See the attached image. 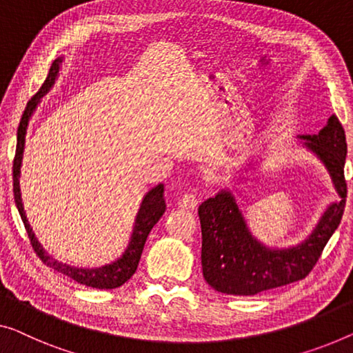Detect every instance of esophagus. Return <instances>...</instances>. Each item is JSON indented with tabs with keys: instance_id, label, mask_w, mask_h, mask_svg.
<instances>
[{
	"instance_id": "obj_1",
	"label": "esophagus",
	"mask_w": 353,
	"mask_h": 353,
	"mask_svg": "<svg viewBox=\"0 0 353 353\" xmlns=\"http://www.w3.org/2000/svg\"><path fill=\"white\" fill-rule=\"evenodd\" d=\"M198 203H199V201H198L196 194L185 193V194H183V196L177 201V206L181 208V209H185V210H193V209L198 208Z\"/></svg>"
}]
</instances>
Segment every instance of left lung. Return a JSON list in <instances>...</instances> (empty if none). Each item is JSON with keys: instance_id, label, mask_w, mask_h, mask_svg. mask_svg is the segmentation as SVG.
Segmentation results:
<instances>
[{"instance_id": "1", "label": "left lung", "mask_w": 353, "mask_h": 353, "mask_svg": "<svg viewBox=\"0 0 353 353\" xmlns=\"http://www.w3.org/2000/svg\"><path fill=\"white\" fill-rule=\"evenodd\" d=\"M327 166L341 199L331 204L312 234L292 249H268L247 230L243 214L230 192H220L198 209L201 222L203 276L210 287L227 294H256L301 281L312 271L325 245L343 219L347 183L345 133L333 114L319 134L301 136Z\"/></svg>"}]
</instances>
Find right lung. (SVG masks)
I'll use <instances>...</instances> for the list:
<instances>
[{
  "instance_id": "right-lung-1",
  "label": "right lung",
  "mask_w": 353,
  "mask_h": 353,
  "mask_svg": "<svg viewBox=\"0 0 353 353\" xmlns=\"http://www.w3.org/2000/svg\"><path fill=\"white\" fill-rule=\"evenodd\" d=\"M61 59L55 60L52 63L49 76L46 77L44 83L38 90V93L33 94L31 99L26 104L23 110L22 120H20L19 130H17V149H15V157H14V165H12V181H14V199L15 204H17L19 214L22 217V222L25 225L26 233H28L30 243L33 245L36 255L39 256L44 265H47L52 270L61 272L68 277H71L72 281H76L82 285L93 287V288H117L128 281V279L134 274L136 270H138L141 255H143L144 244L147 241V236H149L150 230L154 228V225L159 222L160 217L165 214L166 204H165V187L163 183L152 188V190L145 194L143 199V204H141V209L138 212V217H136L134 222V230L133 236H131L128 249L125 250V254L120 256L117 261L110 263V265L94 268V270H85V268H74L70 265H65V263H60L54 259H50V255L46 254V250L42 249L38 239L34 238L33 230L30 228L28 220H26L23 204H22V196H20V166H22V157H23V147H25V134H26V126H28L30 117L33 114V110L38 106L41 97L50 90V87L54 85L57 74H59Z\"/></svg>"
}]
</instances>
